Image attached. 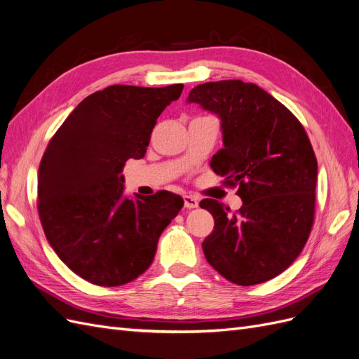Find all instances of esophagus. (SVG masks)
I'll return each mask as SVG.
<instances>
[{
	"label": "esophagus",
	"instance_id": "esophagus-1",
	"mask_svg": "<svg viewBox=\"0 0 359 359\" xmlns=\"http://www.w3.org/2000/svg\"><path fill=\"white\" fill-rule=\"evenodd\" d=\"M183 201H184V207H187V209H195V207H198V198L194 195H184Z\"/></svg>",
	"mask_w": 359,
	"mask_h": 359
}]
</instances>
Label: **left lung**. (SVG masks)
I'll return each instance as SVG.
<instances>
[{
    "mask_svg": "<svg viewBox=\"0 0 359 359\" xmlns=\"http://www.w3.org/2000/svg\"><path fill=\"white\" fill-rule=\"evenodd\" d=\"M188 101L221 118L224 147L210 167L243 200L234 215L216 200L200 203L215 219L203 241L205 259L236 285L267 282L295 261L313 226L318 161L304 126L269 92L241 80L198 85Z\"/></svg>",
    "mask_w": 359,
    "mask_h": 359,
    "instance_id": "left-lung-1",
    "label": "left lung"
}]
</instances>
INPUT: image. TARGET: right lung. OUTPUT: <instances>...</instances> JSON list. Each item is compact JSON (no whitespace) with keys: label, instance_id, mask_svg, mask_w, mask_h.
Listing matches in <instances>:
<instances>
[{"label":"right lung","instance_id":"add662e5","mask_svg":"<svg viewBox=\"0 0 359 359\" xmlns=\"http://www.w3.org/2000/svg\"><path fill=\"white\" fill-rule=\"evenodd\" d=\"M182 90V83L97 90L46 147L39 216L56 255L82 279L109 287L137 279L183 207L182 196L168 191L125 198L122 176L126 161L144 156L156 119Z\"/></svg>","mask_w":359,"mask_h":359}]
</instances>
